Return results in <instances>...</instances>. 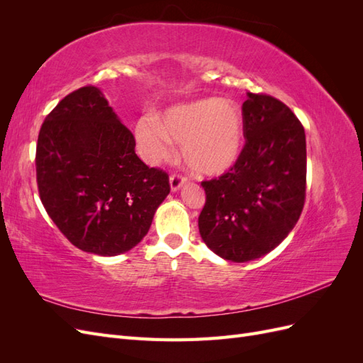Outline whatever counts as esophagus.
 I'll list each match as a JSON object with an SVG mask.
<instances>
[{
  "label": "esophagus",
  "mask_w": 363,
  "mask_h": 363,
  "mask_svg": "<svg viewBox=\"0 0 363 363\" xmlns=\"http://www.w3.org/2000/svg\"><path fill=\"white\" fill-rule=\"evenodd\" d=\"M186 179L184 175H182L180 172H174V174H171V177H169V184H171V191L172 192H175V191H179L182 186L186 183Z\"/></svg>",
  "instance_id": "34e87169"
}]
</instances>
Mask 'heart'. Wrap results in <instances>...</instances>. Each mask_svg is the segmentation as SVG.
<instances>
[{"mask_svg": "<svg viewBox=\"0 0 363 363\" xmlns=\"http://www.w3.org/2000/svg\"><path fill=\"white\" fill-rule=\"evenodd\" d=\"M136 138L150 162L167 159L172 140L182 145L186 167L199 175L213 177L228 171L242 155L245 125L236 103L203 98L169 108L162 125L151 119L140 121Z\"/></svg>", "mask_w": 363, "mask_h": 363, "instance_id": "heart-1", "label": "heart"}]
</instances>
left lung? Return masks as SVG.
Segmentation results:
<instances>
[{"instance_id":"obj_1","label":"left lung","mask_w":363,"mask_h":363,"mask_svg":"<svg viewBox=\"0 0 363 363\" xmlns=\"http://www.w3.org/2000/svg\"><path fill=\"white\" fill-rule=\"evenodd\" d=\"M245 144L219 177L201 182L200 235L232 262L265 256L289 235L306 200V135L291 108L267 94L247 92Z\"/></svg>"}]
</instances>
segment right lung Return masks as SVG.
I'll return each instance as SVG.
<instances>
[{"label": "right lung", "instance_id": "1", "mask_svg": "<svg viewBox=\"0 0 363 363\" xmlns=\"http://www.w3.org/2000/svg\"><path fill=\"white\" fill-rule=\"evenodd\" d=\"M135 136L95 86L47 115L36 145V182L48 216L72 245L98 256L136 247L169 194V177L135 152Z\"/></svg>", "mask_w": 363, "mask_h": 363}]
</instances>
